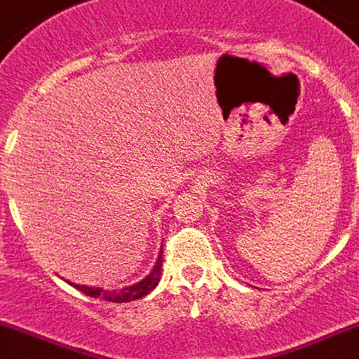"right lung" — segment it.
<instances>
[{
    "label": "right lung",
    "instance_id": "right-lung-1",
    "mask_svg": "<svg viewBox=\"0 0 359 359\" xmlns=\"http://www.w3.org/2000/svg\"><path fill=\"white\" fill-rule=\"evenodd\" d=\"M162 259H163V252H160L153 272H151L147 278H144L142 281L137 283V285H131V287L123 288L121 292H108V290H103V288L80 287V285H74V287H76L80 292H83L85 295H90V297H101V299H104V301H111V302L137 301V299H140V297H144V295L149 294V292L158 285V281H160V271H162Z\"/></svg>",
    "mask_w": 359,
    "mask_h": 359
}]
</instances>
